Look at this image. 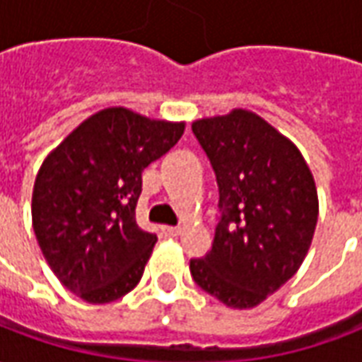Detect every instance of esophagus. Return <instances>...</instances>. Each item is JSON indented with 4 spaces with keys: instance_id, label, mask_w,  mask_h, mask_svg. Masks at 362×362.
Listing matches in <instances>:
<instances>
[{
    "instance_id": "obj_1",
    "label": "esophagus",
    "mask_w": 362,
    "mask_h": 362,
    "mask_svg": "<svg viewBox=\"0 0 362 362\" xmlns=\"http://www.w3.org/2000/svg\"><path fill=\"white\" fill-rule=\"evenodd\" d=\"M163 233L165 236H178L182 233L180 227H163Z\"/></svg>"
}]
</instances>
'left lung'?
Instances as JSON below:
<instances>
[{
	"instance_id": "left-lung-1",
	"label": "left lung",
	"mask_w": 362,
	"mask_h": 362,
	"mask_svg": "<svg viewBox=\"0 0 362 362\" xmlns=\"http://www.w3.org/2000/svg\"><path fill=\"white\" fill-rule=\"evenodd\" d=\"M194 135L219 184L211 250L189 259L205 293L248 310L303 266L318 223V192L295 143L246 108L196 119Z\"/></svg>"
}]
</instances>
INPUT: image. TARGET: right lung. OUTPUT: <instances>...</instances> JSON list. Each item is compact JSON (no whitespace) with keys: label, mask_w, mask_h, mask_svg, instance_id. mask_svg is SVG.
<instances>
[{"label":"right lung","mask_w":362,"mask_h":362,"mask_svg":"<svg viewBox=\"0 0 362 362\" xmlns=\"http://www.w3.org/2000/svg\"><path fill=\"white\" fill-rule=\"evenodd\" d=\"M186 122L110 106L83 119L44 158L33 188V228L59 283L90 304L139 283L157 236L135 223L143 168L178 143Z\"/></svg>","instance_id":"obj_1"}]
</instances>
